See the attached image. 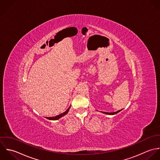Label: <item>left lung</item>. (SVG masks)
Returning a JSON list of instances; mask_svg holds the SVG:
<instances>
[{
	"mask_svg": "<svg viewBox=\"0 0 160 160\" xmlns=\"http://www.w3.org/2000/svg\"><path fill=\"white\" fill-rule=\"evenodd\" d=\"M121 111H122V109H121V110H119V111H116V112H102V113H104V114H109V115H114V114H117V113Z\"/></svg>",
	"mask_w": 160,
	"mask_h": 160,
	"instance_id": "8db88e82",
	"label": "left lung"
}]
</instances>
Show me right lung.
<instances>
[{"label":"right lung","mask_w":160,"mask_h":160,"mask_svg":"<svg viewBox=\"0 0 160 160\" xmlns=\"http://www.w3.org/2000/svg\"><path fill=\"white\" fill-rule=\"evenodd\" d=\"M70 106L63 113H62V114H59V115H58V116H55V117H51V118H46L47 119H49V120H58V119H60L61 118H62V117H63L64 116H65L66 114H67V112H68V111H69V109H70Z\"/></svg>","instance_id":"add662e5"}]
</instances>
